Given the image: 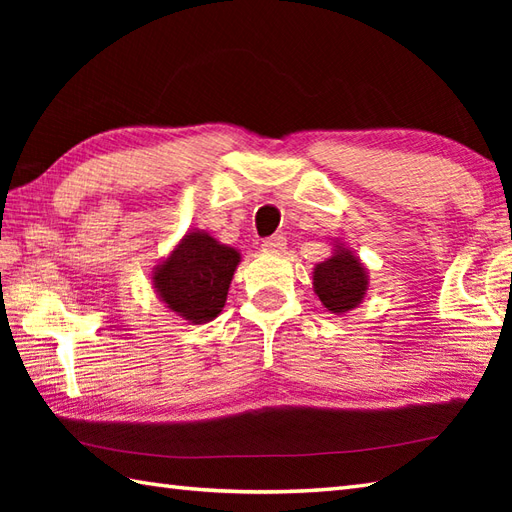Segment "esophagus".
<instances>
[{"label":"esophagus","instance_id":"obj_1","mask_svg":"<svg viewBox=\"0 0 512 512\" xmlns=\"http://www.w3.org/2000/svg\"><path fill=\"white\" fill-rule=\"evenodd\" d=\"M262 248L266 250V253H281V250L286 248V237L281 235H273V237H266Z\"/></svg>","mask_w":512,"mask_h":512}]
</instances>
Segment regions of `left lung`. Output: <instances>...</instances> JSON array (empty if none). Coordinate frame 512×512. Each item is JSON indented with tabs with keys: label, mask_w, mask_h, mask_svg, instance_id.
<instances>
[{
	"label": "left lung",
	"mask_w": 512,
	"mask_h": 512,
	"mask_svg": "<svg viewBox=\"0 0 512 512\" xmlns=\"http://www.w3.org/2000/svg\"><path fill=\"white\" fill-rule=\"evenodd\" d=\"M314 292L330 312L352 310L367 292V270L350 250L343 248L314 268Z\"/></svg>",
	"instance_id": "1"
}]
</instances>
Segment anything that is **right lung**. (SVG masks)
<instances>
[{"label":"right lung","instance_id":"add662e5","mask_svg":"<svg viewBox=\"0 0 512 512\" xmlns=\"http://www.w3.org/2000/svg\"><path fill=\"white\" fill-rule=\"evenodd\" d=\"M239 253L209 233L184 235L154 273V286L167 308L191 323H206L222 312Z\"/></svg>","mask_w":512,"mask_h":512}]
</instances>
